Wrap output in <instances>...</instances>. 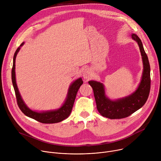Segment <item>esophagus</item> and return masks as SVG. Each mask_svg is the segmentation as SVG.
<instances>
[{
	"mask_svg": "<svg viewBox=\"0 0 161 161\" xmlns=\"http://www.w3.org/2000/svg\"><path fill=\"white\" fill-rule=\"evenodd\" d=\"M91 71L90 70V69L88 68H86L83 70V78L86 80H88L89 79L91 78Z\"/></svg>",
	"mask_w": 161,
	"mask_h": 161,
	"instance_id": "obj_1",
	"label": "esophagus"
}]
</instances>
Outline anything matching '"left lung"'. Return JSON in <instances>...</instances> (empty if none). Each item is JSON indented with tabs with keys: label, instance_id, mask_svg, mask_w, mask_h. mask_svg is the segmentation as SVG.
Returning a JSON list of instances; mask_svg holds the SVG:
<instances>
[{
	"label": "left lung",
	"instance_id": "8db88e82",
	"mask_svg": "<svg viewBox=\"0 0 161 161\" xmlns=\"http://www.w3.org/2000/svg\"><path fill=\"white\" fill-rule=\"evenodd\" d=\"M131 36L139 45L143 64L142 80L136 91L127 97L113 101L106 96L104 86L102 83L92 80L88 81L94 90L98 111L102 116L110 119H120L130 116L145 104L149 96L150 67L148 58L139 37L135 34H132Z\"/></svg>",
	"mask_w": 161,
	"mask_h": 161
}]
</instances>
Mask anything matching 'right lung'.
Here are the masks:
<instances>
[{
    "instance_id": "add662e5",
    "label": "right lung",
    "mask_w": 161,
    "mask_h": 161,
    "mask_svg": "<svg viewBox=\"0 0 161 161\" xmlns=\"http://www.w3.org/2000/svg\"><path fill=\"white\" fill-rule=\"evenodd\" d=\"M24 44V42H22L19 47L17 48L16 50L14 57H13V64L12 67L11 71V78L13 85L14 89L17 104L20 109V110L24 113L26 116L33 119L43 124H54L62 122V120L67 119L71 113L73 104L75 103V100L76 99V96L77 94L78 91L80 87V86L83 84V80L81 78H80L75 80L72 84L70 85L68 90V93L67 95V97L63 105L56 110L53 111H47L43 112H37L33 111L29 109L25 103L23 101L16 82V77H15V60L16 57L20 50V47Z\"/></svg>"
}]
</instances>
